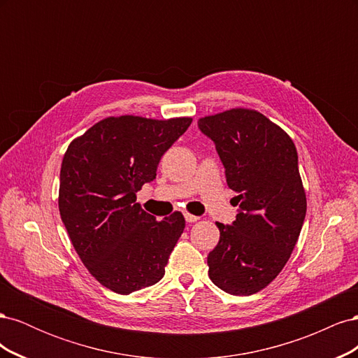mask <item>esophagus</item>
<instances>
[{
    "instance_id": "34e87169",
    "label": "esophagus",
    "mask_w": 358,
    "mask_h": 358,
    "mask_svg": "<svg viewBox=\"0 0 358 358\" xmlns=\"http://www.w3.org/2000/svg\"><path fill=\"white\" fill-rule=\"evenodd\" d=\"M183 216H185V220H187V222H189V224H192V222H197L200 218L199 216H196V215H191V213H188V212H185L183 213Z\"/></svg>"
}]
</instances>
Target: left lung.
<instances>
[{"mask_svg":"<svg viewBox=\"0 0 358 358\" xmlns=\"http://www.w3.org/2000/svg\"><path fill=\"white\" fill-rule=\"evenodd\" d=\"M199 128L213 140L239 206L231 225L216 222L209 278L229 294L251 296L280 273L305 221L297 150L282 128L251 109L200 117Z\"/></svg>","mask_w":358,"mask_h":358,"instance_id":"1","label":"left lung"}]
</instances>
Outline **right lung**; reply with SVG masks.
I'll return each instance as SVG.
<instances>
[{
	"instance_id": "1",
	"label": "right lung",
	"mask_w": 358,
	"mask_h": 358,
	"mask_svg": "<svg viewBox=\"0 0 358 358\" xmlns=\"http://www.w3.org/2000/svg\"><path fill=\"white\" fill-rule=\"evenodd\" d=\"M142 116L106 117L74 138L62 159L59 213L76 252L117 294L157 284L185 229L180 212L157 221L136 203L161 157L191 125Z\"/></svg>"
}]
</instances>
